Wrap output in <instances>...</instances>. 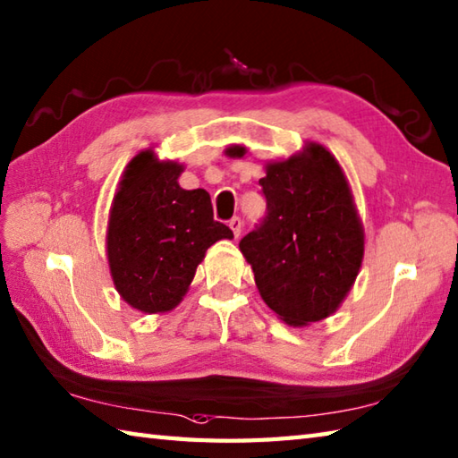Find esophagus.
Listing matches in <instances>:
<instances>
[{
    "label": "esophagus",
    "instance_id": "esophagus-1",
    "mask_svg": "<svg viewBox=\"0 0 458 458\" xmlns=\"http://www.w3.org/2000/svg\"><path fill=\"white\" fill-rule=\"evenodd\" d=\"M228 226L232 228V232H234V236L238 238L240 232H242V220H240L238 216H234V218H232V220L228 222Z\"/></svg>",
    "mask_w": 458,
    "mask_h": 458
}]
</instances>
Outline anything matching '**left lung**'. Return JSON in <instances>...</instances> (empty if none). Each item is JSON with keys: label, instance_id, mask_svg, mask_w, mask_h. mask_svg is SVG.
Segmentation results:
<instances>
[{"label": "left lung", "instance_id": "1", "mask_svg": "<svg viewBox=\"0 0 458 458\" xmlns=\"http://www.w3.org/2000/svg\"><path fill=\"white\" fill-rule=\"evenodd\" d=\"M244 148H228L242 157ZM267 214L240 240L261 299L291 327L323 320L343 303L364 258V228L335 155L307 143L259 179Z\"/></svg>", "mask_w": 458, "mask_h": 458}]
</instances>
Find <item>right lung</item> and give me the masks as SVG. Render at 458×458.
Instances as JSON below:
<instances>
[{
  "label": "right lung",
  "instance_id": "add662e5",
  "mask_svg": "<svg viewBox=\"0 0 458 458\" xmlns=\"http://www.w3.org/2000/svg\"><path fill=\"white\" fill-rule=\"evenodd\" d=\"M182 165L159 161L153 149L135 155L115 192L106 248L114 285L141 313L181 303L207 250L234 234L214 220L210 194L184 191Z\"/></svg>",
  "mask_w": 458,
  "mask_h": 458
}]
</instances>
